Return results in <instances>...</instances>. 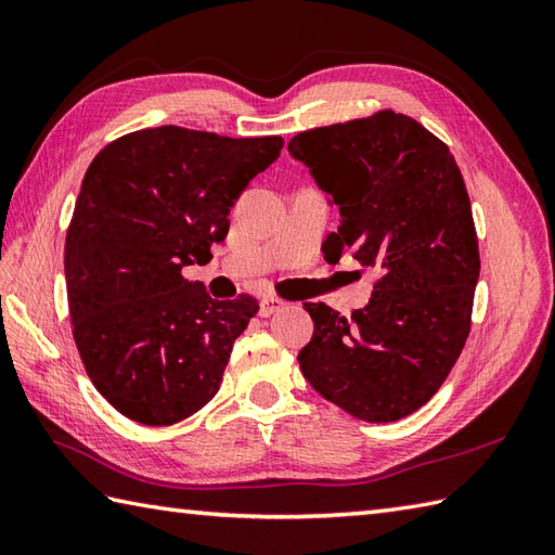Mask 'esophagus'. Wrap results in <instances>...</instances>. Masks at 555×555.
I'll return each instance as SVG.
<instances>
[{
    "label": "esophagus",
    "instance_id": "esophagus-1",
    "mask_svg": "<svg viewBox=\"0 0 555 555\" xmlns=\"http://www.w3.org/2000/svg\"><path fill=\"white\" fill-rule=\"evenodd\" d=\"M284 300L281 298H276V296H264L262 298V302H259V314L262 317H271L274 312H279V310H284Z\"/></svg>",
    "mask_w": 555,
    "mask_h": 555
}]
</instances>
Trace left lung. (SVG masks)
Listing matches in <instances>:
<instances>
[{"label":"left lung","instance_id":"obj_1","mask_svg":"<svg viewBox=\"0 0 555 555\" xmlns=\"http://www.w3.org/2000/svg\"><path fill=\"white\" fill-rule=\"evenodd\" d=\"M288 152L338 207L326 262L350 253L382 271L350 317L305 302V379L358 420L408 417L439 391L473 324L479 245L463 173L446 143L391 109L298 133Z\"/></svg>","mask_w":555,"mask_h":555}]
</instances>
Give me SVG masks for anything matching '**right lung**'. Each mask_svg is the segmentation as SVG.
Masks as SVG:
<instances>
[{
    "mask_svg": "<svg viewBox=\"0 0 555 555\" xmlns=\"http://www.w3.org/2000/svg\"><path fill=\"white\" fill-rule=\"evenodd\" d=\"M284 138H227L181 126L116 138L82 179L64 247L74 340L90 382L128 420L167 427L207 405L253 296L211 300L205 264L229 211Z\"/></svg>",
    "mask_w": 555,
    "mask_h": 555,
    "instance_id": "add662e5",
    "label": "right lung"
}]
</instances>
